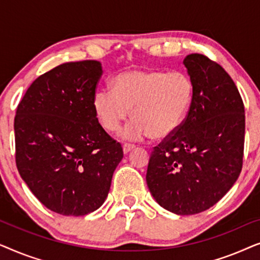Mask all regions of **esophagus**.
<instances>
[{
  "label": "esophagus",
  "mask_w": 260,
  "mask_h": 260,
  "mask_svg": "<svg viewBox=\"0 0 260 260\" xmlns=\"http://www.w3.org/2000/svg\"><path fill=\"white\" fill-rule=\"evenodd\" d=\"M135 148H136V145H134V144H130V143L123 144V151H124V154H127V152H130L131 150H134Z\"/></svg>",
  "instance_id": "obj_1"
}]
</instances>
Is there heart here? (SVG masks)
<instances>
[{
  "label": "heart",
  "mask_w": 260,
  "mask_h": 260,
  "mask_svg": "<svg viewBox=\"0 0 260 260\" xmlns=\"http://www.w3.org/2000/svg\"><path fill=\"white\" fill-rule=\"evenodd\" d=\"M193 94V80L183 71L131 70L117 74L113 90L95 92L93 106L102 125L110 133L130 118L134 108L136 119L124 130V136L150 135L154 140H165L183 124Z\"/></svg>",
  "instance_id": "1"
}]
</instances>
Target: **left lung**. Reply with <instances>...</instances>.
<instances>
[{
	"label": "left lung",
	"mask_w": 260,
	"mask_h": 260,
	"mask_svg": "<svg viewBox=\"0 0 260 260\" xmlns=\"http://www.w3.org/2000/svg\"><path fill=\"white\" fill-rule=\"evenodd\" d=\"M184 66L193 80L190 109L175 134L152 149L147 184L157 204L179 215L211 208L243 168L245 109L229 73L204 54Z\"/></svg>",
	"instance_id": "obj_1"
}]
</instances>
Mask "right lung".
Segmentation results:
<instances>
[{
	"label": "right lung",
	"instance_id": "obj_1",
	"mask_svg": "<svg viewBox=\"0 0 260 260\" xmlns=\"http://www.w3.org/2000/svg\"><path fill=\"white\" fill-rule=\"evenodd\" d=\"M102 73L95 60L62 63L38 77L17 105V170L38 200L58 214L80 216L101 207L123 158L122 145L94 111Z\"/></svg>",
	"mask_w": 260,
	"mask_h": 260
}]
</instances>
